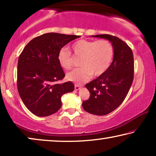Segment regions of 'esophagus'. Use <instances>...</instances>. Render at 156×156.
<instances>
[{"mask_svg": "<svg viewBox=\"0 0 156 156\" xmlns=\"http://www.w3.org/2000/svg\"><path fill=\"white\" fill-rule=\"evenodd\" d=\"M74 89H75V90L78 91V90H80V89H82V87L79 86V85H75V86H74Z\"/></svg>", "mask_w": 156, "mask_h": 156, "instance_id": "1", "label": "esophagus"}]
</instances>
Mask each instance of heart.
Wrapping results in <instances>:
<instances>
[{
  "instance_id": "b5f03b06",
  "label": "heart",
  "mask_w": 156,
  "mask_h": 156,
  "mask_svg": "<svg viewBox=\"0 0 156 156\" xmlns=\"http://www.w3.org/2000/svg\"><path fill=\"white\" fill-rule=\"evenodd\" d=\"M74 55L81 57L80 66L69 72L67 80L76 83L88 81L93 75L103 74L112 63L114 50L112 44L106 40L98 41L80 40L72 45ZM59 65L64 69H69L72 65V55L66 48L59 50L57 55Z\"/></svg>"
}]
</instances>
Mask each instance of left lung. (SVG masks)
Returning <instances> with one entry per match:
<instances>
[{"mask_svg": "<svg viewBox=\"0 0 156 156\" xmlns=\"http://www.w3.org/2000/svg\"><path fill=\"white\" fill-rule=\"evenodd\" d=\"M91 37L108 40L114 50V58L108 69L86 84L85 87L91 94L88 100L82 102L86 112L104 116L118 108L128 94L133 80V55L131 49L119 37L110 35Z\"/></svg>", "mask_w": 156, "mask_h": 156, "instance_id": "obj_1", "label": "left lung"}]
</instances>
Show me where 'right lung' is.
Instances as JSON below:
<instances>
[{
  "mask_svg": "<svg viewBox=\"0 0 156 156\" xmlns=\"http://www.w3.org/2000/svg\"><path fill=\"white\" fill-rule=\"evenodd\" d=\"M78 35L49 33L34 38L18 59L17 85L19 95L30 112L40 117L56 113L61 97L74 91L73 83H56L65 76L57 55L60 49Z\"/></svg>",
  "mask_w": 156,
  "mask_h": 156,
  "instance_id": "obj_1",
  "label": "right lung"
}]
</instances>
